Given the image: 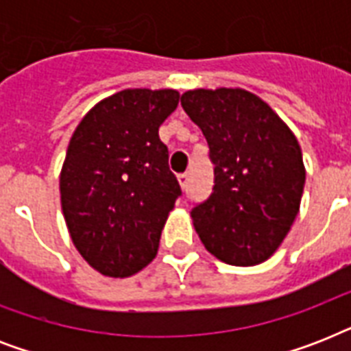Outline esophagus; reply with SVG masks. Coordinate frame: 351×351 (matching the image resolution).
Returning <instances> with one entry per match:
<instances>
[{"label": "esophagus", "instance_id": "obj_1", "mask_svg": "<svg viewBox=\"0 0 351 351\" xmlns=\"http://www.w3.org/2000/svg\"><path fill=\"white\" fill-rule=\"evenodd\" d=\"M189 180H191V175H189V173H182V175H178V182H180V186L184 191H186L187 186H189Z\"/></svg>", "mask_w": 351, "mask_h": 351}]
</instances>
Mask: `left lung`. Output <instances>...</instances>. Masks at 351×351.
Returning a JSON list of instances; mask_svg holds the SVG:
<instances>
[{
	"label": "left lung",
	"instance_id": "8db88e82",
	"mask_svg": "<svg viewBox=\"0 0 351 351\" xmlns=\"http://www.w3.org/2000/svg\"><path fill=\"white\" fill-rule=\"evenodd\" d=\"M180 104L213 164V191L191 209L202 244L231 266L267 261L299 213L306 173L297 138L244 89L187 90Z\"/></svg>",
	"mask_w": 351,
	"mask_h": 351
}]
</instances>
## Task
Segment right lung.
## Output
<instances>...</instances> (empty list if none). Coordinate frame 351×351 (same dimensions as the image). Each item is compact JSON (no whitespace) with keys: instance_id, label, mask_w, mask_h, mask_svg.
I'll return each instance as SVG.
<instances>
[{"instance_id":"1","label":"right lung","mask_w":351,"mask_h":351,"mask_svg":"<svg viewBox=\"0 0 351 351\" xmlns=\"http://www.w3.org/2000/svg\"><path fill=\"white\" fill-rule=\"evenodd\" d=\"M173 89H125L76 127L60 176L62 209L76 250L109 277L153 261L167 215L182 195L158 127L175 111Z\"/></svg>"}]
</instances>
